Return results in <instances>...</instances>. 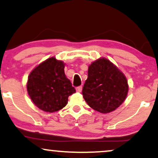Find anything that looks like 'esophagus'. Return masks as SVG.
Here are the masks:
<instances>
[{"mask_svg":"<svg viewBox=\"0 0 158 158\" xmlns=\"http://www.w3.org/2000/svg\"><path fill=\"white\" fill-rule=\"evenodd\" d=\"M82 89H83V88H82L81 85V86L77 87V88H76V91H77V92H79V93H81V92L82 91Z\"/></svg>","mask_w":158,"mask_h":158,"instance_id":"34e87169","label":"esophagus"}]
</instances>
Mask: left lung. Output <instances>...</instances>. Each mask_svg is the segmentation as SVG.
Masks as SVG:
<instances>
[{"label": "left lung", "instance_id": "1", "mask_svg": "<svg viewBox=\"0 0 158 158\" xmlns=\"http://www.w3.org/2000/svg\"><path fill=\"white\" fill-rule=\"evenodd\" d=\"M128 91L126 76L110 60L99 58L89 65L82 93L92 109L101 113L114 111L125 101Z\"/></svg>", "mask_w": 158, "mask_h": 158}]
</instances>
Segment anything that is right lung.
<instances>
[{"instance_id": "right-lung-1", "label": "right lung", "mask_w": 158, "mask_h": 158, "mask_svg": "<svg viewBox=\"0 0 158 158\" xmlns=\"http://www.w3.org/2000/svg\"><path fill=\"white\" fill-rule=\"evenodd\" d=\"M64 65L62 61L51 57L38 65L28 76L27 93L43 111H59L67 105L69 96L75 93L64 74Z\"/></svg>"}]
</instances>
